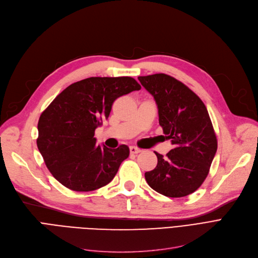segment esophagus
Segmentation results:
<instances>
[{"instance_id":"esophagus-1","label":"esophagus","mask_w":258,"mask_h":258,"mask_svg":"<svg viewBox=\"0 0 258 258\" xmlns=\"http://www.w3.org/2000/svg\"><path fill=\"white\" fill-rule=\"evenodd\" d=\"M130 152H131V154H133V155H136V154L141 153V150H140V148L136 147V146H130Z\"/></svg>"}]
</instances>
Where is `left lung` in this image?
Wrapping results in <instances>:
<instances>
[{
  "label": "left lung",
  "instance_id": "obj_1",
  "mask_svg": "<svg viewBox=\"0 0 258 258\" xmlns=\"http://www.w3.org/2000/svg\"><path fill=\"white\" fill-rule=\"evenodd\" d=\"M138 79L154 96L159 124L173 145L166 157L155 153L158 164L145 172V180L165 197H186L205 181L218 150L207 108L195 92L169 75L159 73Z\"/></svg>",
  "mask_w": 258,
  "mask_h": 258
}]
</instances>
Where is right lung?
<instances>
[{"label": "right lung", "mask_w": 258, "mask_h": 258, "mask_svg": "<svg viewBox=\"0 0 258 258\" xmlns=\"http://www.w3.org/2000/svg\"><path fill=\"white\" fill-rule=\"evenodd\" d=\"M141 86L128 76L90 77L66 88L38 120L36 140L49 171L74 191H92L110 183L130 148L96 145L94 137L114 101Z\"/></svg>", "instance_id": "right-lung-1"}]
</instances>
